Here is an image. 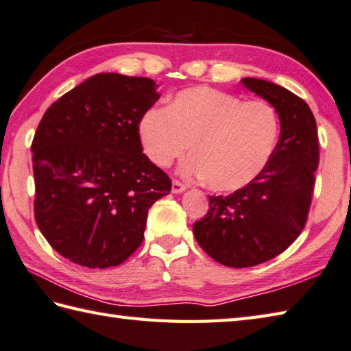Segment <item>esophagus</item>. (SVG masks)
Here are the masks:
<instances>
[{"instance_id": "1", "label": "esophagus", "mask_w": 351, "mask_h": 351, "mask_svg": "<svg viewBox=\"0 0 351 351\" xmlns=\"http://www.w3.org/2000/svg\"><path fill=\"white\" fill-rule=\"evenodd\" d=\"M184 191H186V186L182 182L173 180V186H171V192H173V194H182Z\"/></svg>"}]
</instances>
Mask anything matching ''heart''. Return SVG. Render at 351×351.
Here are the masks:
<instances>
[{
	"mask_svg": "<svg viewBox=\"0 0 351 351\" xmlns=\"http://www.w3.org/2000/svg\"><path fill=\"white\" fill-rule=\"evenodd\" d=\"M138 136L145 156L160 168L188 153L183 174L204 178L217 192H236L259 177L278 144L280 119L265 99L244 101L210 86L183 89L167 109H148Z\"/></svg>",
	"mask_w": 351,
	"mask_h": 351,
	"instance_id": "b5f03b06",
	"label": "heart"
}]
</instances>
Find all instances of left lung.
Instances as JSON below:
<instances>
[{
  "mask_svg": "<svg viewBox=\"0 0 351 351\" xmlns=\"http://www.w3.org/2000/svg\"><path fill=\"white\" fill-rule=\"evenodd\" d=\"M241 83L276 107L280 138L265 171L233 194L209 197V210L194 223L197 242L230 268L259 265L283 253L306 226L319 162L311 107L291 90L259 78Z\"/></svg>",
  "mask_w": 351,
  "mask_h": 351,
  "instance_id": "8db88e82",
  "label": "left lung"
}]
</instances>
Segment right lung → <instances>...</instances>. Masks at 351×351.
Segmentation results:
<instances>
[{"mask_svg": "<svg viewBox=\"0 0 351 351\" xmlns=\"http://www.w3.org/2000/svg\"><path fill=\"white\" fill-rule=\"evenodd\" d=\"M156 89L147 77L97 74L40 119L32 144L34 218L48 244L77 265L128 259L144 239L148 209L171 192L138 136Z\"/></svg>", "mask_w": 351, "mask_h": 351, "instance_id": "1", "label": "right lung"}]
</instances>
